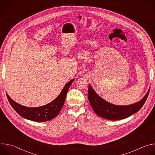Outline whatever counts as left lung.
Returning <instances> with one entry per match:
<instances>
[{"label": "left lung", "instance_id": "1", "mask_svg": "<svg viewBox=\"0 0 155 155\" xmlns=\"http://www.w3.org/2000/svg\"><path fill=\"white\" fill-rule=\"evenodd\" d=\"M149 92L150 90L139 102L124 106L116 105L107 102L96 93L90 85L88 87L87 97L91 107L97 115L107 120H119L137 112L145 104Z\"/></svg>", "mask_w": 155, "mask_h": 155}]
</instances>
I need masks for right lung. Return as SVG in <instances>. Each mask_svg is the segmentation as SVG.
Segmentation results:
<instances>
[{"mask_svg":"<svg viewBox=\"0 0 155 155\" xmlns=\"http://www.w3.org/2000/svg\"><path fill=\"white\" fill-rule=\"evenodd\" d=\"M74 79L71 80L66 84L59 95L48 104L39 107H27L21 105L13 101L8 94V100L15 111L22 117L26 119L37 121L43 122L50 121L55 118L63 107L66 95L70 86Z\"/></svg>","mask_w":155,"mask_h":155,"instance_id":"right-lung-1","label":"right lung"}]
</instances>
